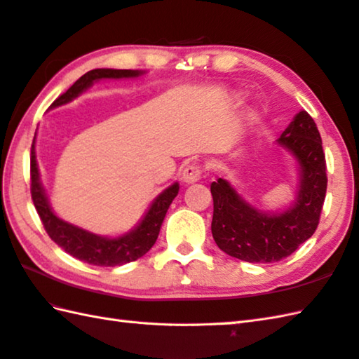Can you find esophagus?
Listing matches in <instances>:
<instances>
[{
  "label": "esophagus",
  "mask_w": 359,
  "mask_h": 359,
  "mask_svg": "<svg viewBox=\"0 0 359 359\" xmlns=\"http://www.w3.org/2000/svg\"><path fill=\"white\" fill-rule=\"evenodd\" d=\"M202 177V166L201 165H188L184 168V171H182V180L185 182V184H196V182H199Z\"/></svg>",
  "instance_id": "obj_1"
}]
</instances>
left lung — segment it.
Returning a JSON list of instances; mask_svg holds the SVG:
<instances>
[{
  "label": "left lung",
  "instance_id": "8db88e82",
  "mask_svg": "<svg viewBox=\"0 0 359 359\" xmlns=\"http://www.w3.org/2000/svg\"><path fill=\"white\" fill-rule=\"evenodd\" d=\"M276 144L297 163L296 197L285 210L273 212L253 207L224 177L211 184L212 238L226 255L245 262H278L294 253L311 238L321 216L327 174L315 120L306 111H299Z\"/></svg>",
  "mask_w": 359,
  "mask_h": 359
}]
</instances>
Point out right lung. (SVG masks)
Returning <instances> with one entry per match:
<instances>
[{"instance_id": "obj_1", "label": "right lung", "mask_w": 359, "mask_h": 359, "mask_svg": "<svg viewBox=\"0 0 359 359\" xmlns=\"http://www.w3.org/2000/svg\"><path fill=\"white\" fill-rule=\"evenodd\" d=\"M144 71H133V69H93L80 77L74 85L66 90L63 95H60L55 102L50 104V109L58 108L66 103L72 102L86 89L100 80H118V79H135L143 75ZM36 135V134H35ZM35 140L34 137L32 149H30V193L36 208L38 216L44 225V230L48 231L49 238L57 243L60 248H63L66 253L80 259L83 262L98 266H116L128 262L137 261V259L147 255L157 241L160 233V226L163 224L166 211L170 208L174 197L179 194V184L174 182L171 187H168L160 193L148 211L144 212L142 220L133 230L125 234L109 238V236H100L90 233L83 228L66 222L62 217H58L53 212L48 194L44 191L41 184L40 170H38L36 154H35Z\"/></svg>"}]
</instances>
